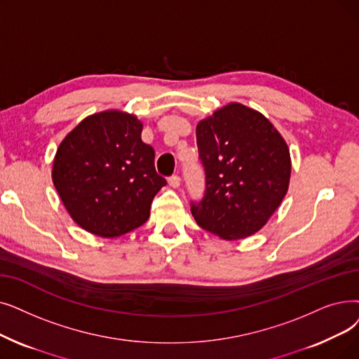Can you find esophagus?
Wrapping results in <instances>:
<instances>
[{
  "label": "esophagus",
  "instance_id": "1",
  "mask_svg": "<svg viewBox=\"0 0 359 359\" xmlns=\"http://www.w3.org/2000/svg\"><path fill=\"white\" fill-rule=\"evenodd\" d=\"M168 184L171 186V188H175V189L179 188V186H180V177L177 175L168 177Z\"/></svg>",
  "mask_w": 359,
  "mask_h": 359
}]
</instances>
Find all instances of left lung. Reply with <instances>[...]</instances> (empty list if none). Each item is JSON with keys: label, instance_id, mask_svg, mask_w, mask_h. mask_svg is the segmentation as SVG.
Segmentation results:
<instances>
[{"label": "left lung", "instance_id": "left-lung-1", "mask_svg": "<svg viewBox=\"0 0 359 359\" xmlns=\"http://www.w3.org/2000/svg\"><path fill=\"white\" fill-rule=\"evenodd\" d=\"M205 192L196 223L226 241L254 235L283 201L290 179L285 139L261 113L229 104L196 126Z\"/></svg>", "mask_w": 359, "mask_h": 359}]
</instances>
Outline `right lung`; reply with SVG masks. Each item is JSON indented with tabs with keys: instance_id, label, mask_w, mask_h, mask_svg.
Here are the masks:
<instances>
[{
	"instance_id": "1",
	"label": "right lung",
	"mask_w": 359,
	"mask_h": 359,
	"mask_svg": "<svg viewBox=\"0 0 359 359\" xmlns=\"http://www.w3.org/2000/svg\"><path fill=\"white\" fill-rule=\"evenodd\" d=\"M141 133L135 116L104 111L82 120L57 149L55 189L73 220L93 235L117 238L142 226L167 184Z\"/></svg>"
}]
</instances>
